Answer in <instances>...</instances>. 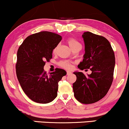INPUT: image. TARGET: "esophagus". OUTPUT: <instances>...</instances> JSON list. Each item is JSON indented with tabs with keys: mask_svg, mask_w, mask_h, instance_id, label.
Returning <instances> with one entry per match:
<instances>
[{
	"mask_svg": "<svg viewBox=\"0 0 129 129\" xmlns=\"http://www.w3.org/2000/svg\"><path fill=\"white\" fill-rule=\"evenodd\" d=\"M71 74H72V72H70V71H67V75H71Z\"/></svg>",
	"mask_w": 129,
	"mask_h": 129,
	"instance_id": "obj_1",
	"label": "esophagus"
}]
</instances>
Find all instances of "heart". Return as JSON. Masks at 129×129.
I'll use <instances>...</instances> for the list:
<instances>
[{
    "label": "heart",
    "instance_id": "heart-1",
    "mask_svg": "<svg viewBox=\"0 0 129 129\" xmlns=\"http://www.w3.org/2000/svg\"><path fill=\"white\" fill-rule=\"evenodd\" d=\"M67 43L69 45V46L70 47V48L72 50H73V48H75V47H77L78 45H80L79 43L76 41V39H74L73 38H70L67 39ZM57 47H55L53 50V54H56L57 53ZM59 66L60 67L63 68L65 69H70L72 67V63L69 60H61L59 62Z\"/></svg>",
    "mask_w": 129,
    "mask_h": 129
}]
</instances>
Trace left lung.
Listing matches in <instances>:
<instances>
[{
    "label": "left lung",
    "instance_id": "left-lung-1",
    "mask_svg": "<svg viewBox=\"0 0 129 129\" xmlns=\"http://www.w3.org/2000/svg\"><path fill=\"white\" fill-rule=\"evenodd\" d=\"M85 54L78 65L82 70L90 69L91 73L85 75L74 72L76 81L73 84L74 95L81 103L93 104L106 95L113 80L115 54L110 42L104 37L87 31L82 35Z\"/></svg>",
    "mask_w": 129,
    "mask_h": 129
}]
</instances>
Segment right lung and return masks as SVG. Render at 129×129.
<instances>
[{
  "instance_id": "obj_1",
  "label": "right lung",
  "mask_w": 129,
  "mask_h": 129,
  "mask_svg": "<svg viewBox=\"0 0 129 129\" xmlns=\"http://www.w3.org/2000/svg\"><path fill=\"white\" fill-rule=\"evenodd\" d=\"M61 39L54 33L41 31L28 36L17 50V79L24 93L36 103L47 104L54 100L57 95L59 81L66 75L64 70L57 68L49 75L44 70Z\"/></svg>"
}]
</instances>
